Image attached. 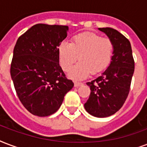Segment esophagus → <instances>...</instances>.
<instances>
[{
    "instance_id": "1",
    "label": "esophagus",
    "mask_w": 147,
    "mask_h": 147,
    "mask_svg": "<svg viewBox=\"0 0 147 147\" xmlns=\"http://www.w3.org/2000/svg\"><path fill=\"white\" fill-rule=\"evenodd\" d=\"M82 85H83L82 82H75V87H76V88H78V87L82 86Z\"/></svg>"
}]
</instances>
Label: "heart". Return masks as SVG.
<instances>
[{
    "label": "heart",
    "instance_id": "obj_1",
    "mask_svg": "<svg viewBox=\"0 0 147 147\" xmlns=\"http://www.w3.org/2000/svg\"><path fill=\"white\" fill-rule=\"evenodd\" d=\"M113 52V42L94 32L78 34L71 43L62 41L58 48L59 63L65 71H70L78 59L80 61L69 73L75 80L103 71L110 64Z\"/></svg>",
    "mask_w": 147,
    "mask_h": 147
}]
</instances>
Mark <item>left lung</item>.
Returning <instances> with one entry per match:
<instances>
[{
  "mask_svg": "<svg viewBox=\"0 0 147 147\" xmlns=\"http://www.w3.org/2000/svg\"><path fill=\"white\" fill-rule=\"evenodd\" d=\"M98 30L113 42V56L106 71L86 83L91 92L84 106L92 116L104 118L116 113L125 102L129 92L135 65L130 42L126 37L111 28H101Z\"/></svg>",
  "mask_w": 147,
  "mask_h": 147,
  "instance_id": "8db88e82",
  "label": "left lung"
}]
</instances>
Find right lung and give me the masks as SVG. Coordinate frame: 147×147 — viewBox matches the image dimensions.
<instances>
[{"mask_svg": "<svg viewBox=\"0 0 147 147\" xmlns=\"http://www.w3.org/2000/svg\"><path fill=\"white\" fill-rule=\"evenodd\" d=\"M69 27L37 24L19 37L11 76L19 99L34 116H48L61 106L74 83L59 65L58 48Z\"/></svg>", "mask_w": 147, "mask_h": 147, "instance_id": "add662e5", "label": "right lung"}]
</instances>
